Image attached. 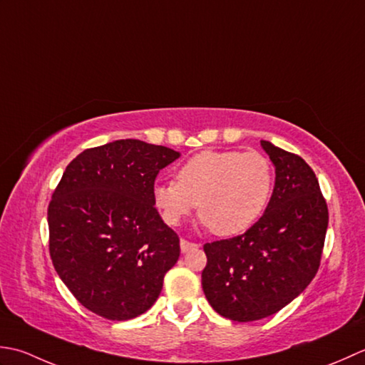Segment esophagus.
<instances>
[{
    "label": "esophagus",
    "mask_w": 365,
    "mask_h": 365,
    "mask_svg": "<svg viewBox=\"0 0 365 365\" xmlns=\"http://www.w3.org/2000/svg\"><path fill=\"white\" fill-rule=\"evenodd\" d=\"M181 252L182 254H185V252H190V250H195L198 247V244L195 242H190L187 240H181Z\"/></svg>",
    "instance_id": "esophagus-1"
}]
</instances>
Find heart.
<instances>
[{"mask_svg":"<svg viewBox=\"0 0 365 365\" xmlns=\"http://www.w3.org/2000/svg\"><path fill=\"white\" fill-rule=\"evenodd\" d=\"M271 160L258 151H203L184 162L175 182L155 184L154 206L168 225L198 207V217L217 236H236L255 224L269 202Z\"/></svg>","mask_w":365,"mask_h":365,"instance_id":"heart-1","label":"heart"}]
</instances>
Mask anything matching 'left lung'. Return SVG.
<instances>
[{"label":"left lung","instance_id":"1","mask_svg":"<svg viewBox=\"0 0 365 365\" xmlns=\"http://www.w3.org/2000/svg\"><path fill=\"white\" fill-rule=\"evenodd\" d=\"M276 184L262 217L240 236L206 242L202 287L207 302L233 322L277 314L315 277L328 230V205L306 160L262 140Z\"/></svg>","mask_w":365,"mask_h":365}]
</instances>
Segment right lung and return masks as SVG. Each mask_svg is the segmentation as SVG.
I'll return each instance as SVG.
<instances>
[{
    "mask_svg": "<svg viewBox=\"0 0 365 365\" xmlns=\"http://www.w3.org/2000/svg\"><path fill=\"white\" fill-rule=\"evenodd\" d=\"M180 153L116 140L80 153L48 205L50 257L64 285L96 315L132 319L158 299L180 237L154 207L162 168Z\"/></svg>",
    "mask_w": 365,
    "mask_h": 365,
    "instance_id": "obj_1",
    "label": "right lung"
}]
</instances>
